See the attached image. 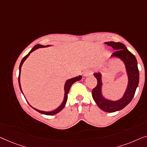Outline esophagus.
<instances>
[{"mask_svg": "<svg viewBox=\"0 0 147 147\" xmlns=\"http://www.w3.org/2000/svg\"><path fill=\"white\" fill-rule=\"evenodd\" d=\"M92 73H93V71L92 70H87V71H86L85 72H84L83 75L84 76H88L90 75H92Z\"/></svg>", "mask_w": 147, "mask_h": 147, "instance_id": "34e87169", "label": "esophagus"}]
</instances>
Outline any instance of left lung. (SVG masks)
<instances>
[{
	"instance_id": "obj_1",
	"label": "left lung",
	"mask_w": 147,
	"mask_h": 147,
	"mask_svg": "<svg viewBox=\"0 0 147 147\" xmlns=\"http://www.w3.org/2000/svg\"><path fill=\"white\" fill-rule=\"evenodd\" d=\"M105 43L116 50L111 57L119 58L125 64L129 80L127 87L123 97L119 100H111L105 98L102 93V74L100 73H94V76L97 80V84L92 90V95L95 102L101 110L107 113H114L125 108L132 100L138 85L139 71L135 55L128 50L125 45L113 41Z\"/></svg>"
}]
</instances>
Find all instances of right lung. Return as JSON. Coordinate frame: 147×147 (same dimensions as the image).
Segmentation results:
<instances>
[{
	"label": "right lung",
	"mask_w": 147,
	"mask_h": 147,
	"mask_svg": "<svg viewBox=\"0 0 147 147\" xmlns=\"http://www.w3.org/2000/svg\"><path fill=\"white\" fill-rule=\"evenodd\" d=\"M51 46V45H47V46H43V45H35V46L33 47V48L31 49V51H30L29 53H28V55H26L25 57H24L22 60L21 61V63L20 64V66H19V75H18V84H19V87H20V89L21 90L22 93L23 94V92H22V88H21V86H20V71H21V67H22V64L24 61H25V60L27 59L28 56L30 55V54L33 51L36 50V49H38V48H43V47H49ZM82 78V76H76V77H74V78H70V79L67 80V81H66L65 84V87H64V90H65V96H64V99H63V102H62V104L60 105V106L58 107L57 109H56L55 110H54L53 111H50V112H47V111H40V110H38V109L34 108V107H32L31 105H30V107H32V109H34L35 111H38V113H41V114H43V115H56L57 113H59L60 111H62L64 107H65V105H66V102H67V98H68V93H69V90H70V88H71L72 84L74 82H76V81H78V80H80V79Z\"/></svg>",
	"instance_id": "add662e5"
}]
</instances>
